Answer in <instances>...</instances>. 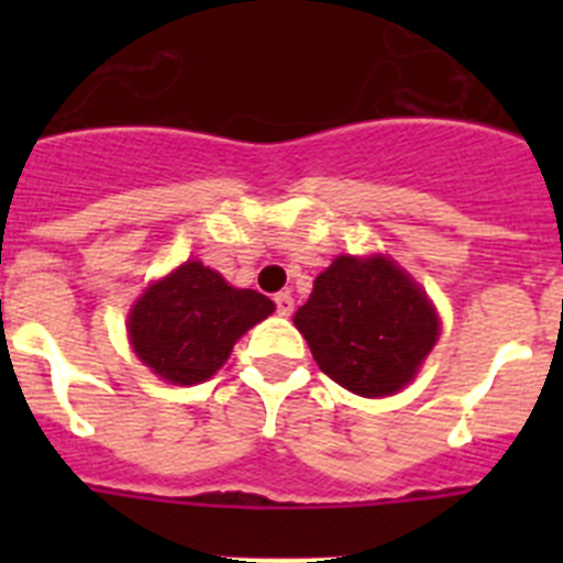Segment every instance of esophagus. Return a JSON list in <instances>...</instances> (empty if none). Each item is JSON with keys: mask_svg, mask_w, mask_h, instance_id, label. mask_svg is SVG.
Listing matches in <instances>:
<instances>
[{"mask_svg": "<svg viewBox=\"0 0 563 563\" xmlns=\"http://www.w3.org/2000/svg\"><path fill=\"white\" fill-rule=\"evenodd\" d=\"M273 301H276V312H278V316H290V312H292V296H290V292H278V296L276 298H273Z\"/></svg>", "mask_w": 563, "mask_h": 563, "instance_id": "obj_1", "label": "esophagus"}]
</instances>
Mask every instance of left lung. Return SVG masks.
<instances>
[{
	"instance_id": "8db88e82",
	"label": "left lung",
	"mask_w": 563,
	"mask_h": 563,
	"mask_svg": "<svg viewBox=\"0 0 563 563\" xmlns=\"http://www.w3.org/2000/svg\"><path fill=\"white\" fill-rule=\"evenodd\" d=\"M292 324L318 369L361 397H386L415 380L440 338L426 290L386 256H338L312 282Z\"/></svg>"
}]
</instances>
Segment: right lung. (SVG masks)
Here are the masks:
<instances>
[{
    "label": "right lung",
    "mask_w": 563,
    "mask_h": 563,
    "mask_svg": "<svg viewBox=\"0 0 563 563\" xmlns=\"http://www.w3.org/2000/svg\"><path fill=\"white\" fill-rule=\"evenodd\" d=\"M276 310L256 290L231 287L197 258L143 290L129 310L126 332L134 355L154 375L194 386L222 369L233 343Z\"/></svg>",
    "instance_id": "obj_1"
}]
</instances>
